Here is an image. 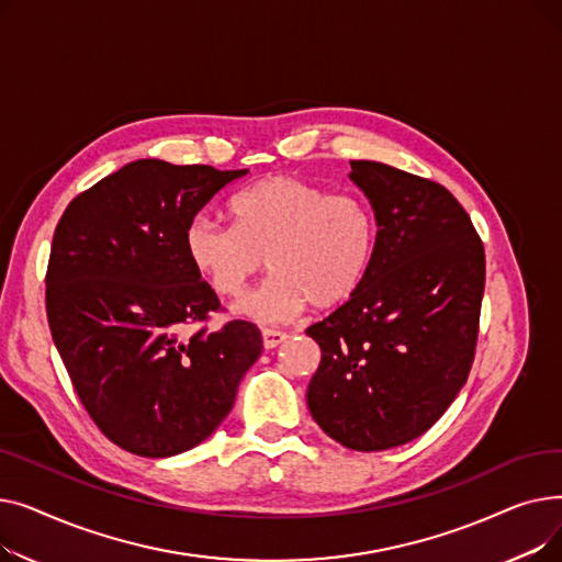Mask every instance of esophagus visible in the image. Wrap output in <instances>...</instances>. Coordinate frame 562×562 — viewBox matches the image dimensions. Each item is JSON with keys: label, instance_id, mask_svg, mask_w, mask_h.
<instances>
[{"label": "esophagus", "instance_id": "1", "mask_svg": "<svg viewBox=\"0 0 562 562\" xmlns=\"http://www.w3.org/2000/svg\"><path fill=\"white\" fill-rule=\"evenodd\" d=\"M289 335L282 333V330H276V328H263L261 330V339H263V348H276L280 346Z\"/></svg>", "mask_w": 562, "mask_h": 562}]
</instances>
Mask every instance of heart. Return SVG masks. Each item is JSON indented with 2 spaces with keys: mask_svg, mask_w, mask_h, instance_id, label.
<instances>
[{
  "mask_svg": "<svg viewBox=\"0 0 562 562\" xmlns=\"http://www.w3.org/2000/svg\"><path fill=\"white\" fill-rule=\"evenodd\" d=\"M234 225L195 216L184 250L221 296H239L266 266L273 271L234 310L259 323L296 316L307 303L328 310L362 284L375 250V221L360 198L330 193L293 175H271L229 202Z\"/></svg>",
  "mask_w": 562,
  "mask_h": 562,
  "instance_id": "b5f03b06",
  "label": "heart"
}]
</instances>
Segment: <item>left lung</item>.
Segmentation results:
<instances>
[{"instance_id": "1", "label": "left lung", "mask_w": 562, "mask_h": 562, "mask_svg": "<svg viewBox=\"0 0 562 562\" xmlns=\"http://www.w3.org/2000/svg\"><path fill=\"white\" fill-rule=\"evenodd\" d=\"M375 214V250L356 293L307 335L321 364L314 422L352 451L424 435L467 382L479 341L485 250L449 189L378 161H350Z\"/></svg>"}]
</instances>
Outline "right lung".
I'll return each mask as SVG.
<instances>
[{
    "label": "right lung",
    "mask_w": 562,
    "mask_h": 562,
    "mask_svg": "<svg viewBox=\"0 0 562 562\" xmlns=\"http://www.w3.org/2000/svg\"><path fill=\"white\" fill-rule=\"evenodd\" d=\"M246 172L138 159L79 193L54 229L52 339L95 426L134 456L168 458L210 437L261 352L250 321L184 335L221 310L184 229Z\"/></svg>",
    "instance_id": "1"
}]
</instances>
